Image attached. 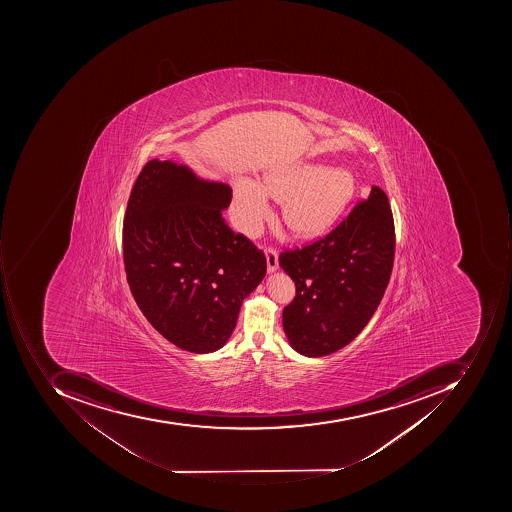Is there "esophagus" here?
Wrapping results in <instances>:
<instances>
[{
	"instance_id": "34e87169",
	"label": "esophagus",
	"mask_w": 512,
	"mask_h": 512,
	"mask_svg": "<svg viewBox=\"0 0 512 512\" xmlns=\"http://www.w3.org/2000/svg\"><path fill=\"white\" fill-rule=\"evenodd\" d=\"M266 263H268V271L274 272L278 269V252L277 249L268 246L266 248Z\"/></svg>"
}]
</instances>
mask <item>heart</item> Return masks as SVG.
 Segmentation results:
<instances>
[{"instance_id":"heart-1","label":"heart","mask_w":512,"mask_h":512,"mask_svg":"<svg viewBox=\"0 0 512 512\" xmlns=\"http://www.w3.org/2000/svg\"><path fill=\"white\" fill-rule=\"evenodd\" d=\"M354 195L349 172L317 164L295 163L272 169L263 184L249 178L235 181L231 217L235 228L255 234L271 214L269 198L283 201V220L298 237H317L328 231Z\"/></svg>"}]
</instances>
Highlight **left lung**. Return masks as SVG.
Segmentation results:
<instances>
[{"label":"left lung","instance_id":"left-lung-1","mask_svg":"<svg viewBox=\"0 0 512 512\" xmlns=\"http://www.w3.org/2000/svg\"><path fill=\"white\" fill-rule=\"evenodd\" d=\"M395 228L383 189L358 201L348 217L278 263L295 281L283 328L295 351L323 357L349 345L378 308L394 266Z\"/></svg>","mask_w":512,"mask_h":512}]
</instances>
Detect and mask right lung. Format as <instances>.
Instances as JSON below:
<instances>
[{
	"label": "right lung",
	"instance_id": "obj_1",
	"mask_svg": "<svg viewBox=\"0 0 512 512\" xmlns=\"http://www.w3.org/2000/svg\"><path fill=\"white\" fill-rule=\"evenodd\" d=\"M228 184L172 161H147L123 221L127 283L147 321L184 351L229 340L241 303L266 274V257L223 218Z\"/></svg>",
	"mask_w": 512,
	"mask_h": 512
}]
</instances>
